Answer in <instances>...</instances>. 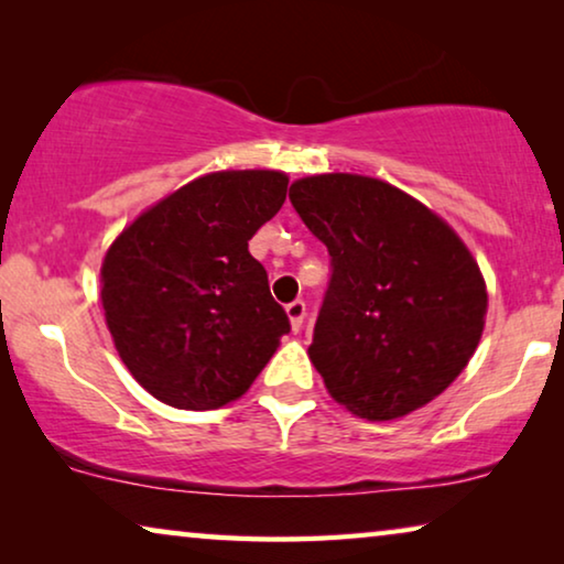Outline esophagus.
I'll return each instance as SVG.
<instances>
[{"label": "esophagus", "instance_id": "34e87169", "mask_svg": "<svg viewBox=\"0 0 564 564\" xmlns=\"http://www.w3.org/2000/svg\"><path fill=\"white\" fill-rule=\"evenodd\" d=\"M305 315H307V307H305V300H292V303H288V318L292 323V330L303 328L305 323Z\"/></svg>", "mask_w": 564, "mask_h": 564}]
</instances>
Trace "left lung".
<instances>
[{"mask_svg":"<svg viewBox=\"0 0 564 564\" xmlns=\"http://www.w3.org/2000/svg\"><path fill=\"white\" fill-rule=\"evenodd\" d=\"M290 203L330 257L307 349L330 395L361 419L390 421L449 388L488 311L459 236L372 176H307L292 184Z\"/></svg>","mask_w":564,"mask_h":564,"instance_id":"left-lung-1","label":"left lung"}]
</instances>
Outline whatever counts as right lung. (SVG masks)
Returning a JSON list of instances; mask_svg holds the SVG:
<instances>
[{"instance_id":"right-lung-1","label":"right lung","mask_w":564,"mask_h":564,"mask_svg":"<svg viewBox=\"0 0 564 564\" xmlns=\"http://www.w3.org/2000/svg\"><path fill=\"white\" fill-rule=\"evenodd\" d=\"M284 197L282 172H215L115 238L102 264L107 328L161 403L215 411L241 398L290 334L267 269L249 253Z\"/></svg>"}]
</instances>
